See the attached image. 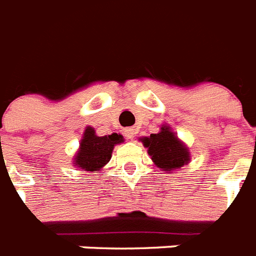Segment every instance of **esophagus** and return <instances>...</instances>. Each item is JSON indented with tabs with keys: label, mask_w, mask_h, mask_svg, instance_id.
Returning a JSON list of instances; mask_svg holds the SVG:
<instances>
[{
	"label": "esophagus",
	"mask_w": 256,
	"mask_h": 256,
	"mask_svg": "<svg viewBox=\"0 0 256 256\" xmlns=\"http://www.w3.org/2000/svg\"><path fill=\"white\" fill-rule=\"evenodd\" d=\"M124 134H126V138H133V136H134V130H133L132 128H128V130H124Z\"/></svg>",
	"instance_id": "esophagus-1"
}]
</instances>
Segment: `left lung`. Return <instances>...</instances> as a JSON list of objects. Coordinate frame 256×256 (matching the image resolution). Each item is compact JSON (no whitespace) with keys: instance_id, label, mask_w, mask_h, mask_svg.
I'll return each mask as SVG.
<instances>
[{"instance_id":"obj_1","label":"left lung","mask_w":256,"mask_h":256,"mask_svg":"<svg viewBox=\"0 0 256 256\" xmlns=\"http://www.w3.org/2000/svg\"><path fill=\"white\" fill-rule=\"evenodd\" d=\"M141 141L144 146L148 148L152 161L161 170H176L190 162L188 148L179 140L168 126H162L160 132L152 133L150 137H144Z\"/></svg>"}]
</instances>
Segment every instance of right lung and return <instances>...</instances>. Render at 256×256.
<instances>
[{
  "instance_id": "1",
  "label": "right lung",
  "mask_w": 256,
  "mask_h": 256,
  "mask_svg": "<svg viewBox=\"0 0 256 256\" xmlns=\"http://www.w3.org/2000/svg\"><path fill=\"white\" fill-rule=\"evenodd\" d=\"M122 142H124L122 134L112 133L108 136H96L92 126H86L73 164L88 172L99 171L111 160L114 146Z\"/></svg>"
}]
</instances>
